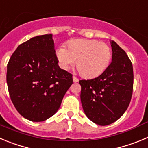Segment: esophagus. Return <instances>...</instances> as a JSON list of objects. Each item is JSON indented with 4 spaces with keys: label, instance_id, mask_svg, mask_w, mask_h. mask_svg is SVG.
<instances>
[{
    "label": "esophagus",
    "instance_id": "1",
    "mask_svg": "<svg viewBox=\"0 0 148 148\" xmlns=\"http://www.w3.org/2000/svg\"><path fill=\"white\" fill-rule=\"evenodd\" d=\"M73 81H74V82H77L78 81H79V79H78V78H77L76 77H73Z\"/></svg>",
    "mask_w": 148,
    "mask_h": 148
}]
</instances>
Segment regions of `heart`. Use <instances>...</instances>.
<instances>
[{"mask_svg": "<svg viewBox=\"0 0 148 148\" xmlns=\"http://www.w3.org/2000/svg\"><path fill=\"white\" fill-rule=\"evenodd\" d=\"M56 57L61 69L68 70L76 61V67L82 77L94 78L106 71L112 52L106 42L79 39L70 41L67 49L60 46L56 51Z\"/></svg>", "mask_w": 148, "mask_h": 148, "instance_id": "b5f03b06", "label": "heart"}]
</instances>
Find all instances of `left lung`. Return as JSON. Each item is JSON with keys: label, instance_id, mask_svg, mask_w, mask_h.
Instances as JSON below:
<instances>
[{"label": "left lung", "instance_id": "1", "mask_svg": "<svg viewBox=\"0 0 148 148\" xmlns=\"http://www.w3.org/2000/svg\"><path fill=\"white\" fill-rule=\"evenodd\" d=\"M112 61L99 77L82 79L80 99L84 112L99 125L116 122L129 106L134 88L132 62L123 49L112 40Z\"/></svg>", "mask_w": 148, "mask_h": 148}]
</instances>
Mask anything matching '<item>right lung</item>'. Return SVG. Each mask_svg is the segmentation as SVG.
Here are the masks:
<instances>
[{"mask_svg": "<svg viewBox=\"0 0 148 148\" xmlns=\"http://www.w3.org/2000/svg\"><path fill=\"white\" fill-rule=\"evenodd\" d=\"M6 82L19 114L32 122H42L58 111L73 79L58 66L50 34L18 46L8 62Z\"/></svg>", "mask_w": 148, "mask_h": 148, "instance_id": "obj_1", "label": "right lung"}]
</instances>
